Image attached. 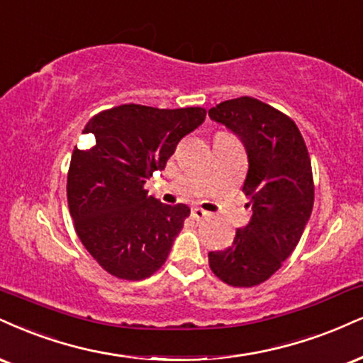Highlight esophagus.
Here are the masks:
<instances>
[{"instance_id":"34e87169","label":"esophagus","mask_w":363,"mask_h":363,"mask_svg":"<svg viewBox=\"0 0 363 363\" xmlns=\"http://www.w3.org/2000/svg\"><path fill=\"white\" fill-rule=\"evenodd\" d=\"M208 215H209V213L204 211V209L199 208V206L193 208V211H191V216H193L194 220H203V218H206Z\"/></svg>"}]
</instances>
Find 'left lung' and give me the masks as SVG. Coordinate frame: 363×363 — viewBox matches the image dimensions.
Instances as JSON below:
<instances>
[{
    "instance_id": "8db88e82",
    "label": "left lung",
    "mask_w": 363,
    "mask_h": 363,
    "mask_svg": "<svg viewBox=\"0 0 363 363\" xmlns=\"http://www.w3.org/2000/svg\"><path fill=\"white\" fill-rule=\"evenodd\" d=\"M242 140L248 155L243 193L252 218L233 243L209 252V267L233 287H253L281 269L299 243L313 211L311 159L294 121L269 104L242 96L208 111Z\"/></svg>"
}]
</instances>
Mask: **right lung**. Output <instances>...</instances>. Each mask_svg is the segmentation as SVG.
Segmentation results:
<instances>
[{
	"instance_id": "right-lung-1",
	"label": "right lung",
	"mask_w": 363,
	"mask_h": 363,
	"mask_svg": "<svg viewBox=\"0 0 363 363\" xmlns=\"http://www.w3.org/2000/svg\"><path fill=\"white\" fill-rule=\"evenodd\" d=\"M204 118V108L121 104L86 123L82 133H93L94 143L74 147L67 203L77 237L108 274L142 281L167 260L191 209L162 204L145 182Z\"/></svg>"
}]
</instances>
